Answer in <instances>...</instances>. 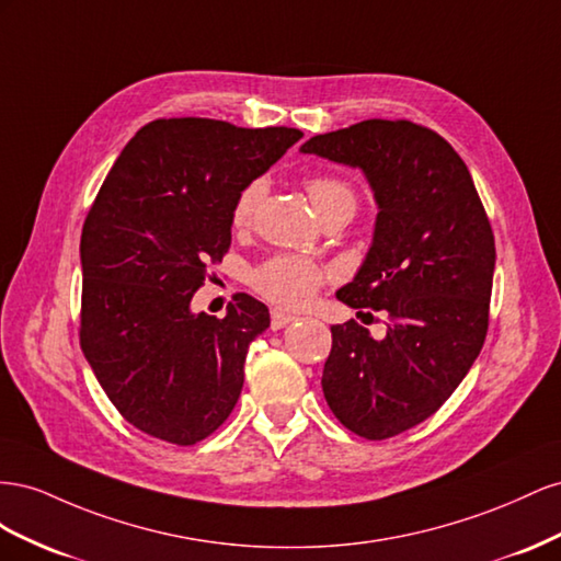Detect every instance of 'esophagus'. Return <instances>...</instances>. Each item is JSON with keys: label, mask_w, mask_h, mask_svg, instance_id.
<instances>
[{"label": "esophagus", "mask_w": 561, "mask_h": 561, "mask_svg": "<svg viewBox=\"0 0 561 561\" xmlns=\"http://www.w3.org/2000/svg\"><path fill=\"white\" fill-rule=\"evenodd\" d=\"M291 322H296V317H294V314H286V312H282V310H272V314H270V327H272V331H279V329H284V327H289Z\"/></svg>", "instance_id": "1"}]
</instances>
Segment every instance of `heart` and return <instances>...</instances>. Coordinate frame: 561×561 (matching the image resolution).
<instances>
[{
  "mask_svg": "<svg viewBox=\"0 0 561 561\" xmlns=\"http://www.w3.org/2000/svg\"><path fill=\"white\" fill-rule=\"evenodd\" d=\"M306 190L314 204L319 216L327 214L329 209L339 204H352L355 206V192L352 187L331 175H312L306 181ZM263 197V181H251L242 187L234 204H232V228L244 230L253 220L255 206H259ZM329 272L319 263L302 259V255L294 253H277L272 259L255 265L251 272V286L259 291L272 306H279L286 310H298L317 296L327 282Z\"/></svg>",
  "mask_w": 561,
  "mask_h": 561,
  "instance_id": "1",
  "label": "heart"
}]
</instances>
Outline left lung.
<instances>
[{
  "mask_svg": "<svg viewBox=\"0 0 561 561\" xmlns=\"http://www.w3.org/2000/svg\"><path fill=\"white\" fill-rule=\"evenodd\" d=\"M300 152L362 169L378 204L371 249L335 298L380 310L388 333L376 341L355 319L331 327L322 390L347 430L388 439L430 419L484 345L491 222L466 162L427 126L366 119Z\"/></svg>",
  "mask_w": 561,
  "mask_h": 561,
  "instance_id": "8db88e82",
  "label": "left lung"
}]
</instances>
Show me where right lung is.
I'll list each match as a JSON object with an SVG mask.
<instances>
[{"label":"right lung","instance_id":"right-lung-1","mask_svg":"<svg viewBox=\"0 0 561 561\" xmlns=\"http://www.w3.org/2000/svg\"><path fill=\"white\" fill-rule=\"evenodd\" d=\"M302 138L204 117L154 119L126 142L84 220L79 343L115 409L169 444L232 413L270 312L247 294L216 319L190 300L232 239V204Z\"/></svg>","mask_w":561,"mask_h":561}]
</instances>
